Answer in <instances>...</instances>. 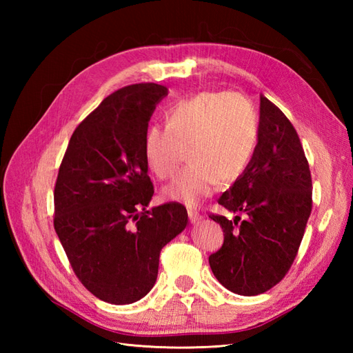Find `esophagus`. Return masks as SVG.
Returning <instances> with one entry per match:
<instances>
[{
  "mask_svg": "<svg viewBox=\"0 0 353 353\" xmlns=\"http://www.w3.org/2000/svg\"><path fill=\"white\" fill-rule=\"evenodd\" d=\"M188 216L191 223H197L201 219V215L196 211V209H188Z\"/></svg>",
  "mask_w": 353,
  "mask_h": 353,
  "instance_id": "obj_1",
  "label": "esophagus"
}]
</instances>
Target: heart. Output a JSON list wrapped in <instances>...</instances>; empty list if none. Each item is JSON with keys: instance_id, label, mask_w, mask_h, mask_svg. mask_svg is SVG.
Masks as SVG:
<instances>
[{"instance_id": "heart-1", "label": "heart", "mask_w": 353, "mask_h": 353, "mask_svg": "<svg viewBox=\"0 0 353 353\" xmlns=\"http://www.w3.org/2000/svg\"><path fill=\"white\" fill-rule=\"evenodd\" d=\"M259 118L241 94L206 91L176 103L165 114V127L150 125L142 142L148 170L165 181L186 153V167L165 186L162 196L197 205L219 182L232 185L250 167L259 144Z\"/></svg>"}]
</instances>
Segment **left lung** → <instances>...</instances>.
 Wrapping results in <instances>:
<instances>
[{
    "label": "left lung",
    "instance_id": "8db88e82",
    "mask_svg": "<svg viewBox=\"0 0 353 353\" xmlns=\"http://www.w3.org/2000/svg\"><path fill=\"white\" fill-rule=\"evenodd\" d=\"M259 144L244 176L219 203L239 222L212 214L224 241L209 256L214 276L239 296L273 288L294 262L312 209V181L302 142L283 112L261 95Z\"/></svg>",
    "mask_w": 353,
    "mask_h": 353
}]
</instances>
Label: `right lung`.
Instances as JSON below:
<instances>
[{
  "label": "right lung",
  "instance_id": "1",
  "mask_svg": "<svg viewBox=\"0 0 353 353\" xmlns=\"http://www.w3.org/2000/svg\"><path fill=\"white\" fill-rule=\"evenodd\" d=\"M168 89L137 83L101 101L77 129L54 186V229L83 287L129 305L153 288L162 247L188 223L182 203L147 211L154 188L142 142Z\"/></svg>",
  "mask_w": 353,
  "mask_h": 353
}]
</instances>
